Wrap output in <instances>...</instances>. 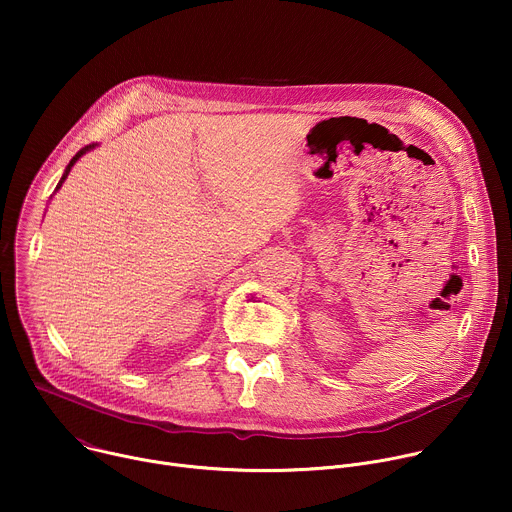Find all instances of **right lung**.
<instances>
[{
	"instance_id": "1",
	"label": "right lung",
	"mask_w": 512,
	"mask_h": 512,
	"mask_svg": "<svg viewBox=\"0 0 512 512\" xmlns=\"http://www.w3.org/2000/svg\"><path fill=\"white\" fill-rule=\"evenodd\" d=\"M95 148H97V143H91V145H85V148H83V150H81V152H77V156H75V158H72V160H70V162H68V166H66V170H64V174H62V178H60V182H58V184H56V190H58V188H60V186H62V184H64V180H66V176H68V172H70V168H72V166H75V164H77V162H79V160H81V158H83V156H85V154H87V152H91V150H95Z\"/></svg>"
}]
</instances>
